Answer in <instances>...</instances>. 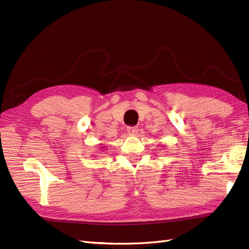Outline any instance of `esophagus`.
I'll list each match as a JSON object with an SVG mask.
<instances>
[{
  "label": "esophagus",
  "mask_w": 249,
  "mask_h": 249,
  "mask_svg": "<svg viewBox=\"0 0 249 249\" xmlns=\"http://www.w3.org/2000/svg\"><path fill=\"white\" fill-rule=\"evenodd\" d=\"M126 131H127V133L131 134V135H136L138 133V129L136 126H127Z\"/></svg>",
  "instance_id": "obj_1"
}]
</instances>
